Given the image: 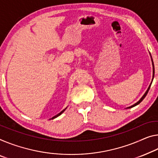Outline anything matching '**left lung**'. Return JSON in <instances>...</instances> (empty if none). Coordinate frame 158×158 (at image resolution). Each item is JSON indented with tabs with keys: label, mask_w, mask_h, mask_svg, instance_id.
I'll return each instance as SVG.
<instances>
[{
	"label": "left lung",
	"mask_w": 158,
	"mask_h": 158,
	"mask_svg": "<svg viewBox=\"0 0 158 158\" xmlns=\"http://www.w3.org/2000/svg\"><path fill=\"white\" fill-rule=\"evenodd\" d=\"M150 56H151V55H150ZM151 60H152V75H153V76H152V80H153V77H154V74H155V69H154V64H153V61H152V56H151ZM151 84H152V82H151V83H150V85H149V87H148V89H147V91L145 92V93L143 94V96L140 99V100L138 101V102H137L135 104H133V105H132V106H129V107H127V109H130V108H132V107H133V106H136V105H138V104H140V102H141L143 100V99L145 98V96L147 95V94H148V91H149V89H150V85H151Z\"/></svg>",
	"instance_id": "left-lung-1"
}]
</instances>
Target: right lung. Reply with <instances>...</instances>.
<instances>
[{
  "label": "right lung",
  "instance_id": "add662e5",
  "mask_svg": "<svg viewBox=\"0 0 158 158\" xmlns=\"http://www.w3.org/2000/svg\"><path fill=\"white\" fill-rule=\"evenodd\" d=\"M67 108V107H66ZM66 108H65V109H64V110H63V111H60V113H59V114H56V116H53V117L52 118H50V119H54V118H56V117H58V116H60V114H61L63 113V112H64V111L65 110H66Z\"/></svg>",
  "mask_w": 158,
  "mask_h": 158
}]
</instances>
